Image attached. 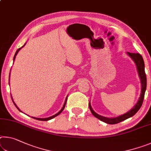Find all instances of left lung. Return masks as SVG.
Segmentation results:
<instances>
[{
	"label": "left lung",
	"instance_id": "obj_1",
	"mask_svg": "<svg viewBox=\"0 0 151 151\" xmlns=\"http://www.w3.org/2000/svg\"><path fill=\"white\" fill-rule=\"evenodd\" d=\"M128 54L133 59V60L136 63V67H137V70L138 72V75H139L140 81H141V86H142V88H141V94L140 97L139 98L137 104L135 105V106L133 107L132 109L130 110L127 113L122 115L120 116L117 117V118H106V117L99 116L97 113L93 111L91 106L90 102L88 104V106H89V109L91 111L92 114L94 116L95 118L100 119V120L104 122L105 123L109 124H116L121 122L125 119H128L129 118H131L132 116H133L134 115L136 114L138 110L140 109V107L142 106L143 100H144L145 97V93L146 88H147V76H146L145 70V63L143 60L142 56H141L140 54L138 53H130V52H128Z\"/></svg>",
	"mask_w": 151,
	"mask_h": 151
}]
</instances>
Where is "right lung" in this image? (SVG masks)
Here are the masks:
<instances>
[{"mask_svg":"<svg viewBox=\"0 0 151 151\" xmlns=\"http://www.w3.org/2000/svg\"><path fill=\"white\" fill-rule=\"evenodd\" d=\"M23 45V46H24ZM23 46H22L21 47H23ZM21 47H20V48H19L16 51V52H15V56H14V58H13V60H15V56H16V55L17 54V53L19 52V50L21 48ZM11 98H12V97H11ZM12 100H13V98H12ZM66 100H67V97L66 98V100H65V102H64V106H63V108L61 109V110L59 112H58V113H57L56 114H55V115H54V116H51V117H49V118H34V117H33V118H34V119H37V120H41V121H47V120H50V119H52V118H55V117L56 116H58V115L61 113L62 111H63L64 110V107H65V106H66ZM13 104H14V105H15V107H17V108L20 111H21V110L18 108V107L16 106V104H15V102L13 101Z\"/></svg>","mask_w":151,"mask_h":151,"instance_id":"obj_1","label":"right lung"}]
</instances>
